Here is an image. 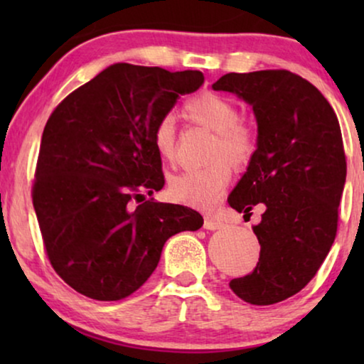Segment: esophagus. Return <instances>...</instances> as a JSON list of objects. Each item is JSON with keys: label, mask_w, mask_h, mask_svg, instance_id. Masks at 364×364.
<instances>
[{"label": "esophagus", "mask_w": 364, "mask_h": 364, "mask_svg": "<svg viewBox=\"0 0 364 364\" xmlns=\"http://www.w3.org/2000/svg\"><path fill=\"white\" fill-rule=\"evenodd\" d=\"M203 227H205L207 230H218V228L223 227V222H220L215 217H205V220H203Z\"/></svg>", "instance_id": "1"}]
</instances>
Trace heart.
<instances>
[{"mask_svg":"<svg viewBox=\"0 0 364 364\" xmlns=\"http://www.w3.org/2000/svg\"><path fill=\"white\" fill-rule=\"evenodd\" d=\"M182 116L196 126L215 132L205 167L191 168L171 181L168 192L177 202L196 208H212L232 181V169L243 171L258 151L257 129L240 117L237 104L218 92L202 91L188 97ZM152 142L166 162L177 157V134L172 117H162L152 129Z\"/></svg>","mask_w":364,"mask_h":364,"instance_id":"b5f03b06","label":"heart"}]
</instances>
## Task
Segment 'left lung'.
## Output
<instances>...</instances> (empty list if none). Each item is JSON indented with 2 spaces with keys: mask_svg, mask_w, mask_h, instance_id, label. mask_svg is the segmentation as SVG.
<instances>
[{
  "mask_svg": "<svg viewBox=\"0 0 364 364\" xmlns=\"http://www.w3.org/2000/svg\"><path fill=\"white\" fill-rule=\"evenodd\" d=\"M212 87L252 104L258 122V151L228 205H265L253 227L260 258L230 288L252 305H273L310 283L335 242L346 181L340 122L325 96L287 69L228 73Z\"/></svg>",
  "mask_w": 364,
  "mask_h": 364,
  "instance_id": "8db88e82",
  "label": "left lung"
}]
</instances>
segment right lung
I'll return each mask as SVG.
<instances>
[{"label":"right lung","instance_id":"obj_1","mask_svg":"<svg viewBox=\"0 0 364 364\" xmlns=\"http://www.w3.org/2000/svg\"><path fill=\"white\" fill-rule=\"evenodd\" d=\"M200 71L117 63L63 99L49 116L33 182V205L54 272L81 295L124 300L156 270L164 243L203 218L149 198L164 187L152 129Z\"/></svg>","mask_w":364,"mask_h":364}]
</instances>
